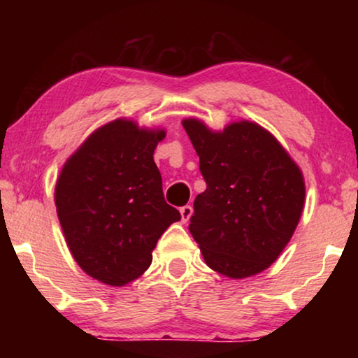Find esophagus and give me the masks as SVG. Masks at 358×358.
<instances>
[{
    "label": "esophagus",
    "instance_id": "1",
    "mask_svg": "<svg viewBox=\"0 0 358 358\" xmlns=\"http://www.w3.org/2000/svg\"><path fill=\"white\" fill-rule=\"evenodd\" d=\"M179 212H180V218H182L184 223H187L189 218L192 217V207H190V205H184V207H180Z\"/></svg>",
    "mask_w": 358,
    "mask_h": 358
}]
</instances>
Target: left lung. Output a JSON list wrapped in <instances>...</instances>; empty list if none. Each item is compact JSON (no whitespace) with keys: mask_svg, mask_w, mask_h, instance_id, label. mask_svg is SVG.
Returning a JSON list of instances; mask_svg holds the SVG:
<instances>
[{"mask_svg":"<svg viewBox=\"0 0 358 358\" xmlns=\"http://www.w3.org/2000/svg\"><path fill=\"white\" fill-rule=\"evenodd\" d=\"M207 189L194 200L189 231L210 268L231 278L256 275L277 261L305 205L301 171L282 145L252 122L212 131L182 122Z\"/></svg>","mask_w":358,"mask_h":358,"instance_id":"1","label":"left lung"}]
</instances>
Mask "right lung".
Instances as JSON below:
<instances>
[{
  "label": "right lung",
  "instance_id": "right-lung-1",
  "mask_svg": "<svg viewBox=\"0 0 358 358\" xmlns=\"http://www.w3.org/2000/svg\"><path fill=\"white\" fill-rule=\"evenodd\" d=\"M164 130L114 120L63 166L55 205L66 244L83 271L122 287L150 267L151 251L180 213L166 203L153 159Z\"/></svg>",
  "mask_w": 358,
  "mask_h": 358
}]
</instances>
